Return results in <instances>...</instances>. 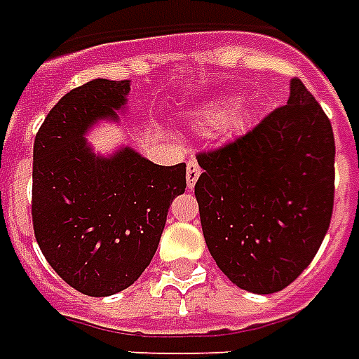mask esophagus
<instances>
[{
  "mask_svg": "<svg viewBox=\"0 0 359 359\" xmlns=\"http://www.w3.org/2000/svg\"><path fill=\"white\" fill-rule=\"evenodd\" d=\"M201 166H198V163H196L195 158H191L189 163H187V172H185V177H187V185L189 187H195L196 180H198V176H201Z\"/></svg>",
  "mask_w": 359,
  "mask_h": 359,
  "instance_id": "1",
  "label": "esophagus"
}]
</instances>
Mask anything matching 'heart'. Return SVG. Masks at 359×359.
I'll list each match as a JSON object with an SVG mask.
<instances>
[{
  "label": "heart",
  "mask_w": 359,
  "mask_h": 359,
  "mask_svg": "<svg viewBox=\"0 0 359 359\" xmlns=\"http://www.w3.org/2000/svg\"><path fill=\"white\" fill-rule=\"evenodd\" d=\"M221 118V111H212L208 115V121H212V123H215V121H219Z\"/></svg>",
  "instance_id": "heart-1"
}]
</instances>
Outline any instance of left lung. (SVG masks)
<instances>
[{
  "label": "left lung",
  "instance_id": "1",
  "mask_svg": "<svg viewBox=\"0 0 359 359\" xmlns=\"http://www.w3.org/2000/svg\"><path fill=\"white\" fill-rule=\"evenodd\" d=\"M196 161L202 233L217 266L246 292L287 287L314 259L333 214L335 138L316 98L295 77L285 106Z\"/></svg>",
  "mask_w": 359,
  "mask_h": 359
}]
</instances>
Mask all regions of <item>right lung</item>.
I'll return each mask as SVG.
<instances>
[{"label": "right lung", "instance_id": "add662e5", "mask_svg": "<svg viewBox=\"0 0 359 359\" xmlns=\"http://www.w3.org/2000/svg\"><path fill=\"white\" fill-rule=\"evenodd\" d=\"M130 81L94 79L62 96L34 142L32 221L39 250L66 284L90 297L126 290L157 252L185 163L161 166L130 147L96 157L85 132L117 118Z\"/></svg>", "mask_w": 359, "mask_h": 359}]
</instances>
